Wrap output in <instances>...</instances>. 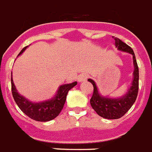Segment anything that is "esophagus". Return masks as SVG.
<instances>
[{
	"label": "esophagus",
	"mask_w": 152,
	"mask_h": 152,
	"mask_svg": "<svg viewBox=\"0 0 152 152\" xmlns=\"http://www.w3.org/2000/svg\"><path fill=\"white\" fill-rule=\"evenodd\" d=\"M88 77H89L88 74L83 73V74H82V75H80L79 76H78V77H77V80H78V82H83V81L87 80V78Z\"/></svg>",
	"instance_id": "1"
}]
</instances>
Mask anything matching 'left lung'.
I'll return each mask as SVG.
<instances>
[{
	"label": "left lung",
	"mask_w": 152,
	"mask_h": 152,
	"mask_svg": "<svg viewBox=\"0 0 152 152\" xmlns=\"http://www.w3.org/2000/svg\"><path fill=\"white\" fill-rule=\"evenodd\" d=\"M113 38L115 40L116 47L119 50L127 52L133 55L134 71L132 86L129 89V91L126 93V95L118 99H109V98L101 96L98 93V90H97L95 82L91 79H88L90 83H92L93 87H94L93 95L90 100L91 105L93 109L96 112V113L105 119H118L123 117L129 111V108L132 107V105L134 104V103L137 99L138 92V79H139L138 66L136 58H135L134 53L129 45L125 44L120 39L117 37L114 38V36H113Z\"/></svg>",
	"instance_id": "1"
}]
</instances>
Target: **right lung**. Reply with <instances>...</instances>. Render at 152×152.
Listing matches in <instances>:
<instances>
[{
    "label": "right lung",
    "mask_w": 152,
    "mask_h": 152,
    "mask_svg": "<svg viewBox=\"0 0 152 152\" xmlns=\"http://www.w3.org/2000/svg\"><path fill=\"white\" fill-rule=\"evenodd\" d=\"M26 48H23L18 56L23 53ZM76 85L77 82L62 85L60 87L56 96L53 99L41 103H32L18 94L11 75V91L14 101L27 117L37 121H48L57 117L63 109L68 91Z\"/></svg>",
    "instance_id": "add662e5"
}]
</instances>
